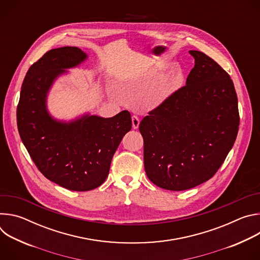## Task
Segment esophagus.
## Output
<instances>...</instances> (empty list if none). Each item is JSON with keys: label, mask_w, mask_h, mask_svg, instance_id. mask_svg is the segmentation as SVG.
Masks as SVG:
<instances>
[{"label": "esophagus", "mask_w": 260, "mask_h": 260, "mask_svg": "<svg viewBox=\"0 0 260 260\" xmlns=\"http://www.w3.org/2000/svg\"><path fill=\"white\" fill-rule=\"evenodd\" d=\"M132 123H133V128L137 129V128H139V125H140V119L137 116H133Z\"/></svg>", "instance_id": "obj_1"}]
</instances>
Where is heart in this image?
I'll use <instances>...</instances> for the list:
<instances>
[{
	"label": "heart",
	"instance_id": "1",
	"mask_svg": "<svg viewBox=\"0 0 260 260\" xmlns=\"http://www.w3.org/2000/svg\"><path fill=\"white\" fill-rule=\"evenodd\" d=\"M158 79V76L155 74H146V75L142 76L141 78H138L132 83V87L136 89H141L144 87L149 86L151 83H153L155 80Z\"/></svg>",
	"mask_w": 260,
	"mask_h": 260
}]
</instances>
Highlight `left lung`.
Returning a JSON list of instances; mask_svg holds the SVG:
<instances>
[{
    "instance_id": "8db88e82",
    "label": "left lung",
    "mask_w": 260,
    "mask_h": 260,
    "mask_svg": "<svg viewBox=\"0 0 260 260\" xmlns=\"http://www.w3.org/2000/svg\"><path fill=\"white\" fill-rule=\"evenodd\" d=\"M194 59L186 85L143 118L144 167L156 186L174 191L211 179L233 148L240 124L237 92L214 59L189 50Z\"/></svg>"
}]
</instances>
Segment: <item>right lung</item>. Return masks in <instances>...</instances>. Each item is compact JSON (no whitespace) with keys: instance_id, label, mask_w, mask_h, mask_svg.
<instances>
[{"instance_id":"add662e5","label":"right lung","mask_w":260,"mask_h":260,"mask_svg":"<svg viewBox=\"0 0 260 260\" xmlns=\"http://www.w3.org/2000/svg\"><path fill=\"white\" fill-rule=\"evenodd\" d=\"M86 58L78 47L46 52L28 69L16 111L19 136L37 168L74 191H88L104 183L115 151L132 128L126 110L110 118L84 114L70 121L48 112L47 95L54 81Z\"/></svg>"}]
</instances>
